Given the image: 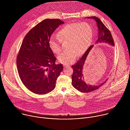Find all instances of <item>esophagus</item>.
<instances>
[{
  "label": "esophagus",
  "mask_w": 130,
  "mask_h": 130,
  "mask_svg": "<svg viewBox=\"0 0 130 130\" xmlns=\"http://www.w3.org/2000/svg\"><path fill=\"white\" fill-rule=\"evenodd\" d=\"M63 66H64V68H68V67H69L70 66L69 65H68V64H63Z\"/></svg>",
  "instance_id": "1"
}]
</instances>
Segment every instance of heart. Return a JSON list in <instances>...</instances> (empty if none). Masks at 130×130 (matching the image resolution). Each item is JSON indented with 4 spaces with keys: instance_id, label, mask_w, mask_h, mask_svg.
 Wrapping results in <instances>:
<instances>
[{
    "instance_id": "b5f03b06",
    "label": "heart",
    "mask_w": 130,
    "mask_h": 130,
    "mask_svg": "<svg viewBox=\"0 0 130 130\" xmlns=\"http://www.w3.org/2000/svg\"><path fill=\"white\" fill-rule=\"evenodd\" d=\"M92 35L90 25L85 22L71 23L64 26L59 31V39L50 38L49 45L55 53H59L62 50L61 42L68 41L69 49L61 53L58 57L60 62L69 64L75 60L78 55L84 53L90 45Z\"/></svg>"
}]
</instances>
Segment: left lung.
Returning a JSON list of instances; mask_svg holds the SVG:
<instances>
[{"label": "left lung", "mask_w": 130, "mask_h": 130, "mask_svg": "<svg viewBox=\"0 0 130 130\" xmlns=\"http://www.w3.org/2000/svg\"><path fill=\"white\" fill-rule=\"evenodd\" d=\"M87 18H92V19L94 20L98 26V29L99 31L98 35L95 43H107L114 46V42L112 34H111L109 30L103 24L99 18L95 16L87 17ZM93 46L94 45L90 46L86 51L82 58L77 61V63L71 66L73 70V72L71 77L72 85L79 91L84 92V93L92 92L98 89L106 82L105 81L104 82L98 85H91L87 84L84 81V77L82 73L83 66L84 65V63L89 51Z\"/></svg>", "instance_id": "8db88e82"}]
</instances>
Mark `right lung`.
Here are the masks:
<instances>
[{
	"mask_svg": "<svg viewBox=\"0 0 130 130\" xmlns=\"http://www.w3.org/2000/svg\"><path fill=\"white\" fill-rule=\"evenodd\" d=\"M64 22L46 19L26 35L17 56L18 75L24 85L34 94L45 95L55 87L63 65L55 64L57 59L49 41L52 33Z\"/></svg>",
	"mask_w": 130,
	"mask_h": 130,
	"instance_id": "1",
	"label": "right lung"
}]
</instances>
